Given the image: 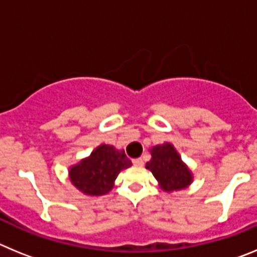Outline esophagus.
<instances>
[{"instance_id":"1","label":"esophagus","mask_w":257,"mask_h":257,"mask_svg":"<svg viewBox=\"0 0 257 257\" xmlns=\"http://www.w3.org/2000/svg\"><path fill=\"white\" fill-rule=\"evenodd\" d=\"M133 163L135 166H143L144 165V161L142 158H135V160H133Z\"/></svg>"}]
</instances>
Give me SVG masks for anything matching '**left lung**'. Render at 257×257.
<instances>
[{"instance_id":"left-lung-1","label":"left lung","mask_w":257,"mask_h":257,"mask_svg":"<svg viewBox=\"0 0 257 257\" xmlns=\"http://www.w3.org/2000/svg\"><path fill=\"white\" fill-rule=\"evenodd\" d=\"M151 153L152 160L147 163V169L151 170L163 190H180L189 185L192 174L171 144L157 145Z\"/></svg>"}]
</instances>
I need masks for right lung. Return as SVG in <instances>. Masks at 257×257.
<instances>
[{"label": "right lung", "instance_id": "1", "mask_svg": "<svg viewBox=\"0 0 257 257\" xmlns=\"http://www.w3.org/2000/svg\"><path fill=\"white\" fill-rule=\"evenodd\" d=\"M131 166L124 151H115L112 145L97 147L91 156L70 169V181L88 196H103L113 188L122 170Z\"/></svg>", "mask_w": 257, "mask_h": 257}]
</instances>
